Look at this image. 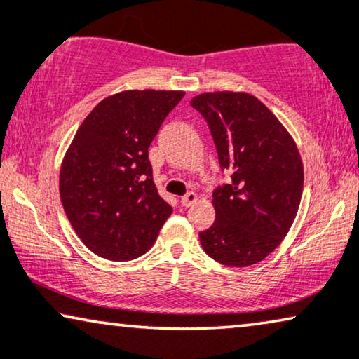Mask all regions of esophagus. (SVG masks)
<instances>
[{"instance_id":"obj_1","label":"esophagus","mask_w":359,"mask_h":359,"mask_svg":"<svg viewBox=\"0 0 359 359\" xmlns=\"http://www.w3.org/2000/svg\"><path fill=\"white\" fill-rule=\"evenodd\" d=\"M198 200V195L195 194V192H189V194H185L182 198H180V203L184 205V207H190V205H194L195 202H197Z\"/></svg>"}]
</instances>
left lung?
I'll return each instance as SVG.
<instances>
[{"mask_svg":"<svg viewBox=\"0 0 359 359\" xmlns=\"http://www.w3.org/2000/svg\"><path fill=\"white\" fill-rule=\"evenodd\" d=\"M190 104L208 123L222 169L231 182L213 192L215 223L200 231L207 255L245 267L269 256L292 226L304 190L297 144L256 97L208 92Z\"/></svg>","mask_w":359,"mask_h":359,"instance_id":"obj_1","label":"left lung"}]
</instances>
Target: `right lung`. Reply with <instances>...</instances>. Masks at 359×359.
Returning <instances> with one entry per match:
<instances>
[{"mask_svg":"<svg viewBox=\"0 0 359 359\" xmlns=\"http://www.w3.org/2000/svg\"><path fill=\"white\" fill-rule=\"evenodd\" d=\"M184 95L126 90L102 100L76 130L62 161L60 200L76 235L100 257L142 256L170 217L147 149Z\"/></svg>","mask_w":359,"mask_h":359,"instance_id":"right-lung-1","label":"right lung"}]
</instances>
